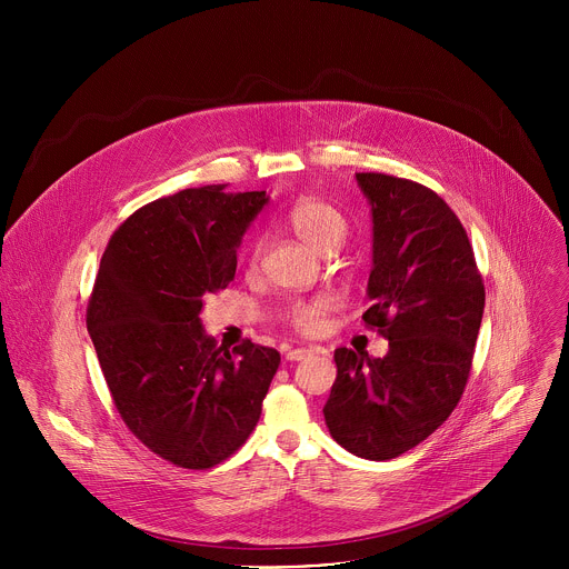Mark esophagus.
Segmentation results:
<instances>
[{"label": "esophagus", "instance_id": "obj_1", "mask_svg": "<svg viewBox=\"0 0 569 569\" xmlns=\"http://www.w3.org/2000/svg\"><path fill=\"white\" fill-rule=\"evenodd\" d=\"M306 356H310V349H290V351H286V360H290V362H299Z\"/></svg>", "mask_w": 569, "mask_h": 569}]
</instances>
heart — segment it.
<instances>
[{
	"instance_id": "heart-1",
	"label": "heart",
	"mask_w": 569,
	"mask_h": 569,
	"mask_svg": "<svg viewBox=\"0 0 569 569\" xmlns=\"http://www.w3.org/2000/svg\"><path fill=\"white\" fill-rule=\"evenodd\" d=\"M288 227L310 246L312 250L327 254L329 250H338L342 240L347 238L349 224L347 218L336 209L333 204L323 202L319 198H299L286 213ZM263 242L254 240L248 248V266L254 268L261 259ZM331 303L329 299H312V301H299L288 308V321L290 327L303 336H312L321 329L323 315L329 312Z\"/></svg>"
}]
</instances>
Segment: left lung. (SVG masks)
<instances>
[{"label": "left lung", "instance_id": "obj_1", "mask_svg": "<svg viewBox=\"0 0 569 569\" xmlns=\"http://www.w3.org/2000/svg\"><path fill=\"white\" fill-rule=\"evenodd\" d=\"M371 204L373 268L362 315L389 340L385 358L336 349L338 378L323 405L331 437L385 461L426 441L457 408L472 367L483 283L468 233L432 189L356 173Z\"/></svg>", "mask_w": 569, "mask_h": 569}]
</instances>
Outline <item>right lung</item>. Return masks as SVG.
<instances>
[{
    "label": "right lung",
    "instance_id": "obj_1",
    "mask_svg": "<svg viewBox=\"0 0 569 569\" xmlns=\"http://www.w3.org/2000/svg\"><path fill=\"white\" fill-rule=\"evenodd\" d=\"M184 189L137 209L110 238L88 331L117 410L154 455L204 470L248 441L279 369L277 349L231 351L204 333L209 292L236 274V248L266 191Z\"/></svg>",
    "mask_w": 569,
    "mask_h": 569
}]
</instances>
